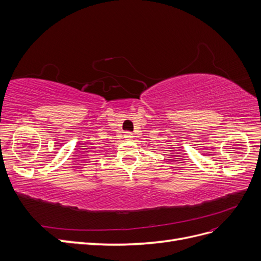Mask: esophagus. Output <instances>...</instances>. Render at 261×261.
Returning a JSON list of instances; mask_svg holds the SVG:
<instances>
[{"instance_id": "obj_1", "label": "esophagus", "mask_w": 261, "mask_h": 261, "mask_svg": "<svg viewBox=\"0 0 261 261\" xmlns=\"http://www.w3.org/2000/svg\"><path fill=\"white\" fill-rule=\"evenodd\" d=\"M124 138H125L126 140H132V139L134 138L133 133H130V132H126V133L124 134Z\"/></svg>"}]
</instances>
